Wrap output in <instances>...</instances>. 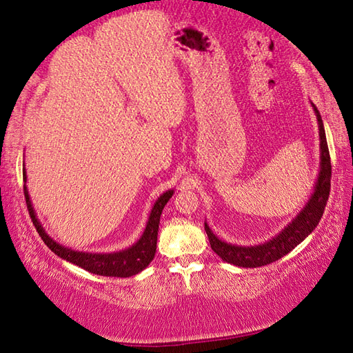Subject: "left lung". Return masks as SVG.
I'll return each instance as SVG.
<instances>
[{
  "label": "left lung",
  "instance_id": "1",
  "mask_svg": "<svg viewBox=\"0 0 353 353\" xmlns=\"http://www.w3.org/2000/svg\"><path fill=\"white\" fill-rule=\"evenodd\" d=\"M312 108L313 111H315L318 120L319 154H321V162H319L318 179L309 201H307L303 210L294 216V219H292V222H288L276 236H273L272 239H268L265 242L256 243V245H238V243H230L222 241L211 232L208 223L205 222V232L208 234L210 245L222 261L243 268H256L272 264V262L281 259L287 253H290L294 247L299 245V243L316 228L319 221H321L325 203H327L330 193L332 165L323 119L321 115H319L316 106L312 103Z\"/></svg>",
  "mask_w": 353,
  "mask_h": 353
}]
</instances>
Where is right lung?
Listing matches in <instances>:
<instances>
[{"label":"right lung","instance_id":"obj_1","mask_svg":"<svg viewBox=\"0 0 353 353\" xmlns=\"http://www.w3.org/2000/svg\"><path fill=\"white\" fill-rule=\"evenodd\" d=\"M23 181H28L26 176V170H23ZM174 194V190H168L165 193L157 197L151 208V213L146 222V227L143 230L142 236H140L136 243H132L131 247L120 252L112 253H89V252H77L69 247L61 245L57 241H54L46 233V230L43 228L41 222L38 221L37 213L32 205L28 187L24 185V197L26 203H28V210L30 214V219L34 222L38 234L41 236L43 242L52 250V252L60 256L61 259H65L70 264H75L85 270L91 272L94 274H100V276H115V278H130L134 274L140 273L150 265V262L154 259L156 248H157V232H159V223H160V214L166 205V202Z\"/></svg>","mask_w":353,"mask_h":353}]
</instances>
